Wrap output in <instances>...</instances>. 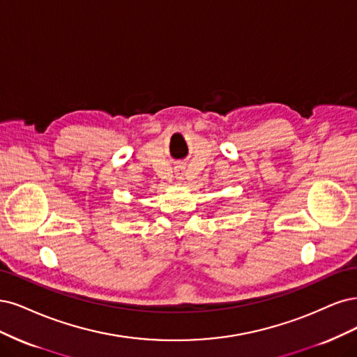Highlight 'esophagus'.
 Segmentation results:
<instances>
[{
  "mask_svg": "<svg viewBox=\"0 0 357 357\" xmlns=\"http://www.w3.org/2000/svg\"><path fill=\"white\" fill-rule=\"evenodd\" d=\"M178 178H181V176H178Z\"/></svg>",
  "mask_w": 357,
  "mask_h": 357,
  "instance_id": "34e87169",
  "label": "esophagus"
}]
</instances>
